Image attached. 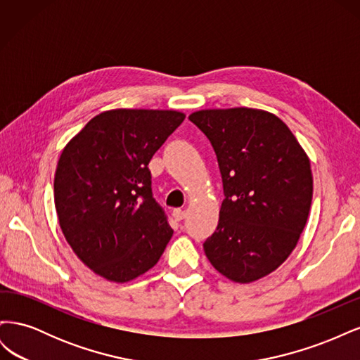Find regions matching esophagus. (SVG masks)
Returning <instances> with one entry per match:
<instances>
[{
  "label": "esophagus",
  "instance_id": "obj_1",
  "mask_svg": "<svg viewBox=\"0 0 360 360\" xmlns=\"http://www.w3.org/2000/svg\"><path fill=\"white\" fill-rule=\"evenodd\" d=\"M172 216H174V219H176V221H181V219H184V216H186V212L181 210V209H176L172 212Z\"/></svg>",
  "mask_w": 360,
  "mask_h": 360
}]
</instances>
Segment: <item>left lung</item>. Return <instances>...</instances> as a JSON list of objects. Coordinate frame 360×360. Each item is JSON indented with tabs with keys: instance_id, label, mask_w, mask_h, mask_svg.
<instances>
[{
	"instance_id": "obj_1",
	"label": "left lung",
	"mask_w": 360,
	"mask_h": 360,
	"mask_svg": "<svg viewBox=\"0 0 360 360\" xmlns=\"http://www.w3.org/2000/svg\"><path fill=\"white\" fill-rule=\"evenodd\" d=\"M189 120L210 141L225 195L204 252L228 279L257 281L284 263L307 225L309 159L288 126L266 111L204 110Z\"/></svg>"
}]
</instances>
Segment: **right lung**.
I'll use <instances>...</instances> for the list:
<instances>
[{
    "label": "right lung",
    "mask_w": 360,
    "mask_h": 360,
    "mask_svg": "<svg viewBox=\"0 0 360 360\" xmlns=\"http://www.w3.org/2000/svg\"><path fill=\"white\" fill-rule=\"evenodd\" d=\"M183 120L177 111H105L63 150L53 180L61 231L82 263L108 281L146 274L172 237L148 163Z\"/></svg>",
    "instance_id": "obj_1"
}]
</instances>
